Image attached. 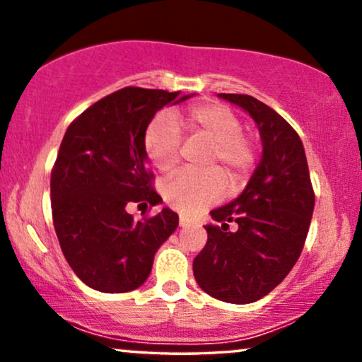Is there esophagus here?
<instances>
[{"instance_id": "1", "label": "esophagus", "mask_w": 362, "mask_h": 362, "mask_svg": "<svg viewBox=\"0 0 362 362\" xmlns=\"http://www.w3.org/2000/svg\"><path fill=\"white\" fill-rule=\"evenodd\" d=\"M178 223H180V226H182V228H185V226H190V224H192L194 221H192V219L189 218V216L180 214V216H178Z\"/></svg>"}]
</instances>
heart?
<instances>
[{
	"mask_svg": "<svg viewBox=\"0 0 362 362\" xmlns=\"http://www.w3.org/2000/svg\"><path fill=\"white\" fill-rule=\"evenodd\" d=\"M242 119L218 102L192 103L172 117L158 115L144 131V153L161 173L172 172L180 160L182 135L209 141L204 156L207 170H184L167 182L165 201L180 213L195 214L213 206L226 192L238 194L255 167V146L242 132Z\"/></svg>",
	"mask_w": 362,
	"mask_h": 362,
	"instance_id": "heart-1",
	"label": "heart"
}]
</instances>
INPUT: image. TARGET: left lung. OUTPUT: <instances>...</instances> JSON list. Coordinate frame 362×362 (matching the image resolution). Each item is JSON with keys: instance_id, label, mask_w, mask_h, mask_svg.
Returning a JSON list of instances; mask_svg holds the SVG:
<instances>
[{"instance_id": "obj_1", "label": "left lung", "mask_w": 362, "mask_h": 362, "mask_svg": "<svg viewBox=\"0 0 362 362\" xmlns=\"http://www.w3.org/2000/svg\"><path fill=\"white\" fill-rule=\"evenodd\" d=\"M247 110L260 131L264 155L247 189L211 211L207 243L194 277L209 296L235 305L269 294L300 259L315 207L308 161L298 132L250 95L219 93Z\"/></svg>"}]
</instances>
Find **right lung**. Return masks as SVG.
<instances>
[{
  "label": "right lung",
  "instance_id": "1",
  "mask_svg": "<svg viewBox=\"0 0 362 362\" xmlns=\"http://www.w3.org/2000/svg\"><path fill=\"white\" fill-rule=\"evenodd\" d=\"M178 93L126 86L90 105L62 138L51 172L54 230L69 267L91 289H138L177 230L178 214L168 207L136 219L127 206L161 202L143 139L156 110Z\"/></svg>",
  "mask_w": 362,
  "mask_h": 362
}]
</instances>
